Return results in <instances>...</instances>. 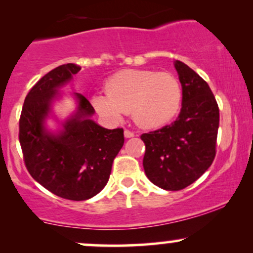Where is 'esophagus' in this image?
I'll return each mask as SVG.
<instances>
[{
    "instance_id": "1",
    "label": "esophagus",
    "mask_w": 253,
    "mask_h": 253,
    "mask_svg": "<svg viewBox=\"0 0 253 253\" xmlns=\"http://www.w3.org/2000/svg\"><path fill=\"white\" fill-rule=\"evenodd\" d=\"M125 136H126V138H133V136H134V132H132V130L129 129H125Z\"/></svg>"
}]
</instances>
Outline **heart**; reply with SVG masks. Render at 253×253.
<instances>
[{"label": "heart", "mask_w": 253, "mask_h": 253, "mask_svg": "<svg viewBox=\"0 0 253 253\" xmlns=\"http://www.w3.org/2000/svg\"><path fill=\"white\" fill-rule=\"evenodd\" d=\"M107 95H94L92 106L100 114L120 120L132 114L136 125L157 128L172 120L182 104V85L176 76L152 70H125L106 83Z\"/></svg>", "instance_id": "heart-1"}]
</instances>
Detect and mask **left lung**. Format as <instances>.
<instances>
[{"label":"left lung","instance_id":"1","mask_svg":"<svg viewBox=\"0 0 253 253\" xmlns=\"http://www.w3.org/2000/svg\"><path fill=\"white\" fill-rule=\"evenodd\" d=\"M175 68L182 84V109L171 125L144 133V170L165 190H181L207 171L216 155L219 107L208 83L184 63Z\"/></svg>","mask_w":253,"mask_h":253}]
</instances>
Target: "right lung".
<instances>
[{
  "label": "right lung",
  "mask_w": 253,
  "mask_h": 253,
  "mask_svg": "<svg viewBox=\"0 0 253 253\" xmlns=\"http://www.w3.org/2000/svg\"><path fill=\"white\" fill-rule=\"evenodd\" d=\"M81 70L64 64L34 84L25 98L19 120V140L30 175L54 195L72 201L95 196L108 182L112 165L125 143L124 129H107L88 117L94 107L82 94L76 117L59 135L47 133L43 120L57 89Z\"/></svg>",
  "instance_id": "1"
}]
</instances>
